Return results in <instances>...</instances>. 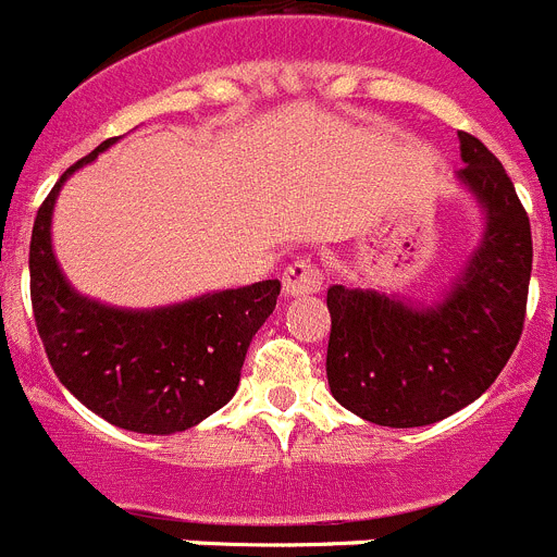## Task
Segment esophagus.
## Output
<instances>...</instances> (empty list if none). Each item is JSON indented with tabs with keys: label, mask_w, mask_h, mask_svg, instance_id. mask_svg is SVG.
Wrapping results in <instances>:
<instances>
[{
	"label": "esophagus",
	"mask_w": 557,
	"mask_h": 557,
	"mask_svg": "<svg viewBox=\"0 0 557 557\" xmlns=\"http://www.w3.org/2000/svg\"><path fill=\"white\" fill-rule=\"evenodd\" d=\"M282 284H284V295H287V298H298V295L321 293L323 275H321V270L314 268V264L295 262L287 268Z\"/></svg>",
	"instance_id": "1"
}]
</instances>
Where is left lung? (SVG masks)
<instances>
[{
	"instance_id": "left-lung-1",
	"label": "left lung",
	"mask_w": 557,
	"mask_h": 557,
	"mask_svg": "<svg viewBox=\"0 0 557 557\" xmlns=\"http://www.w3.org/2000/svg\"><path fill=\"white\" fill-rule=\"evenodd\" d=\"M455 181L482 211V231L455 278L432 298L334 284L326 376L332 396L379 426H426L494 385L521 337L533 236L505 166L457 133Z\"/></svg>"
}]
</instances>
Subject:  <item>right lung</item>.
<instances>
[{
    "mask_svg": "<svg viewBox=\"0 0 557 557\" xmlns=\"http://www.w3.org/2000/svg\"><path fill=\"white\" fill-rule=\"evenodd\" d=\"M116 141L69 166L38 209L29 298L49 366L81 405L120 430L172 435L234 398L250 339L282 284L268 278L152 309L111 307L75 289L52 248V211L63 184Z\"/></svg>",
    "mask_w": 557,
    "mask_h": 557,
    "instance_id": "right-lung-1",
    "label": "right lung"
}]
</instances>
